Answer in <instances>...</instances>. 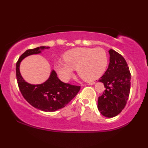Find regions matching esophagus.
<instances>
[{"mask_svg":"<svg viewBox=\"0 0 148 148\" xmlns=\"http://www.w3.org/2000/svg\"><path fill=\"white\" fill-rule=\"evenodd\" d=\"M95 84V82H90V83H89L88 84H89V85H93V84Z\"/></svg>","mask_w":148,"mask_h":148,"instance_id":"34e87169","label":"esophagus"}]
</instances>
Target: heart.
<instances>
[{"label": "heart", "instance_id": "1", "mask_svg": "<svg viewBox=\"0 0 148 148\" xmlns=\"http://www.w3.org/2000/svg\"><path fill=\"white\" fill-rule=\"evenodd\" d=\"M64 61H57L55 69L59 77L64 82L69 81L74 69L84 79L91 82L101 77L106 71L108 57L101 47L75 48L65 53Z\"/></svg>", "mask_w": 148, "mask_h": 148}]
</instances>
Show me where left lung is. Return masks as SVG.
<instances>
[{
    "label": "left lung",
    "instance_id": "1",
    "mask_svg": "<svg viewBox=\"0 0 148 148\" xmlns=\"http://www.w3.org/2000/svg\"><path fill=\"white\" fill-rule=\"evenodd\" d=\"M110 63L103 76L99 79L106 89L98 99V109L102 115L113 117L121 113L126 106L131 89V72L121 54L109 50Z\"/></svg>",
    "mask_w": 148,
    "mask_h": 148
}]
</instances>
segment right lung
<instances>
[{
	"mask_svg": "<svg viewBox=\"0 0 148 148\" xmlns=\"http://www.w3.org/2000/svg\"><path fill=\"white\" fill-rule=\"evenodd\" d=\"M49 48V47L41 46L24 52L16 63V78L20 91L30 104L42 111L51 112L66 106L79 92L80 86L61 82L54 71L44 83L32 85L25 81L19 72L20 62L25 57L38 54L41 50Z\"/></svg>",
	"mask_w": 148,
	"mask_h": 148,
	"instance_id": "right-lung-1",
	"label": "right lung"
}]
</instances>
